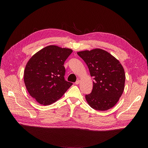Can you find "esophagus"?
I'll return each mask as SVG.
<instances>
[{
	"instance_id": "1",
	"label": "esophagus",
	"mask_w": 148,
	"mask_h": 148,
	"mask_svg": "<svg viewBox=\"0 0 148 148\" xmlns=\"http://www.w3.org/2000/svg\"><path fill=\"white\" fill-rule=\"evenodd\" d=\"M80 81L79 80H77V81L75 82V84H79L80 83Z\"/></svg>"
}]
</instances>
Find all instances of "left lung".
<instances>
[{
    "label": "left lung",
    "instance_id": "8db88e82",
    "mask_svg": "<svg viewBox=\"0 0 148 148\" xmlns=\"http://www.w3.org/2000/svg\"><path fill=\"white\" fill-rule=\"evenodd\" d=\"M94 77L93 89L85 98L88 104L100 111L110 109L121 97L125 87V74L120 62L100 49L77 52Z\"/></svg>",
    "mask_w": 148,
    "mask_h": 148
}]
</instances>
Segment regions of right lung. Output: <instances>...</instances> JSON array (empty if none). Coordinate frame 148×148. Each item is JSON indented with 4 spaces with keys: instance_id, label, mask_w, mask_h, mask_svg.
<instances>
[{
    "instance_id": "obj_1",
    "label": "right lung",
    "mask_w": 148,
    "mask_h": 148,
    "mask_svg": "<svg viewBox=\"0 0 148 148\" xmlns=\"http://www.w3.org/2000/svg\"><path fill=\"white\" fill-rule=\"evenodd\" d=\"M73 50L49 45L30 58L24 72V82L30 95L41 105L59 99L73 83L65 80L64 62Z\"/></svg>"
}]
</instances>
